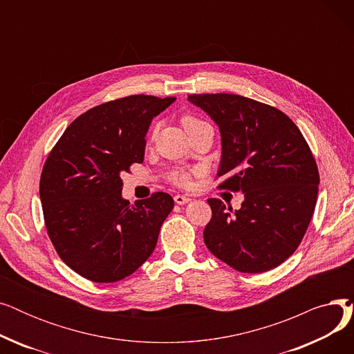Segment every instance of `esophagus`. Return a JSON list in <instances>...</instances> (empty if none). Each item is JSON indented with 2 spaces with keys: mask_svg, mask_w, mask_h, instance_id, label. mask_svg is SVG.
I'll list each match as a JSON object with an SVG mask.
<instances>
[{
  "mask_svg": "<svg viewBox=\"0 0 354 354\" xmlns=\"http://www.w3.org/2000/svg\"><path fill=\"white\" fill-rule=\"evenodd\" d=\"M174 199H175V202L178 203V205H183V203H188L191 201V198L185 196V195H175Z\"/></svg>",
  "mask_w": 354,
  "mask_h": 354,
  "instance_id": "1",
  "label": "esophagus"
}]
</instances>
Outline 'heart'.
Listing matches in <instances>:
<instances>
[{"mask_svg":"<svg viewBox=\"0 0 354 354\" xmlns=\"http://www.w3.org/2000/svg\"><path fill=\"white\" fill-rule=\"evenodd\" d=\"M180 123L188 133L192 132V130H196V129L202 127V126H209L207 122H203V120H201V119H198L192 115H183L180 118ZM155 132H156V129H155ZM167 179H169L172 183L178 185V187L185 188V187H188V185H189L191 175L183 169H174V171L167 174Z\"/></svg>","mask_w":354,"mask_h":354,"instance_id":"obj_1","label":"heart"}]
</instances>
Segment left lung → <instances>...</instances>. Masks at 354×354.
I'll list each match as a JSON object with an SVG mask.
<instances>
[{"label":"left lung","instance_id":"8db88e82","mask_svg":"<svg viewBox=\"0 0 354 354\" xmlns=\"http://www.w3.org/2000/svg\"><path fill=\"white\" fill-rule=\"evenodd\" d=\"M222 138L218 188L243 192L232 212L209 198L207 248L239 272H266L299 248L319 194V167L300 129L281 110L239 95H191Z\"/></svg>","mask_w":354,"mask_h":354}]
</instances>
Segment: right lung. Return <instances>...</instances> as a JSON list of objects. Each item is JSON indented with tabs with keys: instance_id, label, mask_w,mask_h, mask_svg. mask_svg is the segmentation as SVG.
I'll list each match as a JSON object with an SVG mask.
<instances>
[{
	"instance_id": "1",
	"label": "right lung",
	"mask_w": 354,
	"mask_h": 354,
	"mask_svg": "<svg viewBox=\"0 0 354 354\" xmlns=\"http://www.w3.org/2000/svg\"><path fill=\"white\" fill-rule=\"evenodd\" d=\"M175 97L133 95L87 110L48 153L40 199L48 238L63 261L95 283H116L153 252L174 198L155 192L133 205L122 174L142 163L152 119Z\"/></svg>"
}]
</instances>
